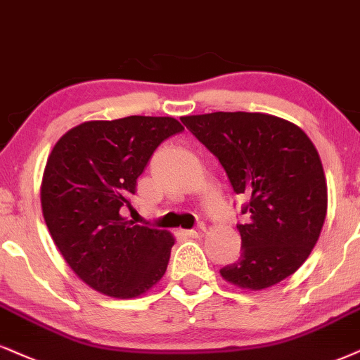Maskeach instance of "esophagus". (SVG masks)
I'll use <instances>...</instances> for the list:
<instances>
[{"label":"esophagus","instance_id":"1","mask_svg":"<svg viewBox=\"0 0 360 360\" xmlns=\"http://www.w3.org/2000/svg\"><path fill=\"white\" fill-rule=\"evenodd\" d=\"M205 232H207V227L203 224L197 225V227L192 229V230H187V233L192 235V237H200V235H203Z\"/></svg>","mask_w":360,"mask_h":360}]
</instances>
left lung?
I'll use <instances>...</instances> for the list:
<instances>
[{
	"label": "left lung",
	"instance_id": "obj_1",
	"mask_svg": "<svg viewBox=\"0 0 360 360\" xmlns=\"http://www.w3.org/2000/svg\"><path fill=\"white\" fill-rule=\"evenodd\" d=\"M219 158L235 193L250 197L237 225L242 255L220 270L229 283L262 290L295 272L316 247L327 215V181L302 128L267 113L215 112L181 117Z\"/></svg>",
	"mask_w": 360,
	"mask_h": 360
}]
</instances>
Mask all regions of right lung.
Instances as JSON below:
<instances>
[{
	"label": "right lung",
	"instance_id": "obj_1",
	"mask_svg": "<svg viewBox=\"0 0 360 360\" xmlns=\"http://www.w3.org/2000/svg\"><path fill=\"white\" fill-rule=\"evenodd\" d=\"M184 130L172 117L91 120L56 141L41 210L55 245L86 285L115 299L146 294L167 272L175 238L122 215L155 148Z\"/></svg>",
	"mask_w": 360,
	"mask_h": 360
}]
</instances>
